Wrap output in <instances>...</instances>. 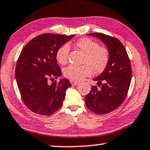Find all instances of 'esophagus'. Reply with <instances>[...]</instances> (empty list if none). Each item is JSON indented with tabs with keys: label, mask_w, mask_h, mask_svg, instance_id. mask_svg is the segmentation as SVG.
I'll return each mask as SVG.
<instances>
[{
	"label": "esophagus",
	"mask_w": 150,
	"mask_h": 150,
	"mask_svg": "<svg viewBox=\"0 0 150 150\" xmlns=\"http://www.w3.org/2000/svg\"><path fill=\"white\" fill-rule=\"evenodd\" d=\"M70 82L71 83L72 85H77L79 84V82L77 81H72V80H70Z\"/></svg>",
	"instance_id": "esophagus-1"
}]
</instances>
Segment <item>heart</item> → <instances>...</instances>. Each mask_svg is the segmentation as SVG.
<instances>
[{
	"mask_svg": "<svg viewBox=\"0 0 150 150\" xmlns=\"http://www.w3.org/2000/svg\"><path fill=\"white\" fill-rule=\"evenodd\" d=\"M75 45L85 54L83 63L85 65L77 66L71 65L63 69V75L69 79L79 81L92 75L93 70L100 73L105 69L109 60V54L106 48L100 47L97 42L88 38H83L75 43ZM69 46L64 44L57 50L56 59L62 65L68 61Z\"/></svg>",
	"mask_w": 150,
	"mask_h": 150,
	"instance_id": "1",
	"label": "heart"
}]
</instances>
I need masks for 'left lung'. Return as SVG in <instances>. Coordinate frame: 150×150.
<instances>
[{"label": "left lung", "instance_id": "8db88e82", "mask_svg": "<svg viewBox=\"0 0 150 150\" xmlns=\"http://www.w3.org/2000/svg\"><path fill=\"white\" fill-rule=\"evenodd\" d=\"M87 35L103 42L107 47L109 60L103 71L93 79L100 88L92 86L91 92L85 96V104L93 112L105 115L117 108L125 99L132 79L130 59L118 39L102 33Z\"/></svg>", "mask_w": 150, "mask_h": 150}]
</instances>
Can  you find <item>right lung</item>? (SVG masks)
<instances>
[{"instance_id":"add662e5","label":"right lung","mask_w":150,"mask_h":150,"mask_svg":"<svg viewBox=\"0 0 150 150\" xmlns=\"http://www.w3.org/2000/svg\"><path fill=\"white\" fill-rule=\"evenodd\" d=\"M44 34L34 38L22 49L17 61L15 77L22 98L30 110L49 116L62 106L71 84L67 79L48 83L62 75L57 50L74 36Z\"/></svg>"}]
</instances>
